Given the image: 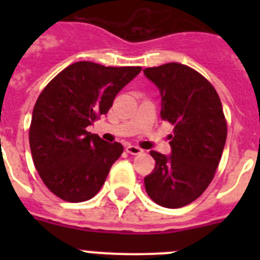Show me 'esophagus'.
Instances as JSON below:
<instances>
[{
  "instance_id": "esophagus-1",
  "label": "esophagus",
  "mask_w": 260,
  "mask_h": 260,
  "mask_svg": "<svg viewBox=\"0 0 260 260\" xmlns=\"http://www.w3.org/2000/svg\"><path fill=\"white\" fill-rule=\"evenodd\" d=\"M126 152L132 153V155H139V153L143 152V150L138 146H127L126 147Z\"/></svg>"
}]
</instances>
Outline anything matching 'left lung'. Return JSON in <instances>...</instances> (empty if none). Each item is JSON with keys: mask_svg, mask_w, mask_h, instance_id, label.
Returning <instances> with one entry per match:
<instances>
[{"mask_svg": "<svg viewBox=\"0 0 260 260\" xmlns=\"http://www.w3.org/2000/svg\"><path fill=\"white\" fill-rule=\"evenodd\" d=\"M143 73L160 89V116L174 126L172 155L151 151L156 164L144 186L158 206L180 208L198 199L213 180L226 141V119L215 87L194 69L169 62Z\"/></svg>", "mask_w": 260, "mask_h": 260, "instance_id": "obj_1", "label": "left lung"}]
</instances>
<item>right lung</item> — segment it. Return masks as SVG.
Returning a JSON list of instances; mask_svg holds the SVG:
<instances>
[{
  "instance_id": "obj_1",
  "label": "right lung",
  "mask_w": 260,
  "mask_h": 260,
  "mask_svg": "<svg viewBox=\"0 0 260 260\" xmlns=\"http://www.w3.org/2000/svg\"><path fill=\"white\" fill-rule=\"evenodd\" d=\"M141 66L71 63L41 91L32 112L29 148L44 185L62 201L93 198L123 152L86 130L107 114L117 93L141 73Z\"/></svg>"
}]
</instances>
